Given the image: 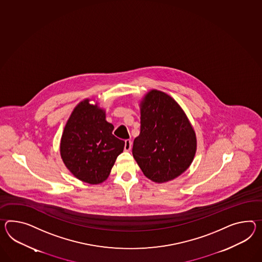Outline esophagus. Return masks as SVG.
<instances>
[{"instance_id": "obj_1", "label": "esophagus", "mask_w": 262, "mask_h": 262, "mask_svg": "<svg viewBox=\"0 0 262 262\" xmlns=\"http://www.w3.org/2000/svg\"><path fill=\"white\" fill-rule=\"evenodd\" d=\"M132 146H133V142H132V141H125V146H124V149H125V151H129V150L132 149Z\"/></svg>"}]
</instances>
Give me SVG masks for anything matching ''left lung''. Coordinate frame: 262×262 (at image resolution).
<instances>
[{"label": "left lung", "instance_id": "obj_1", "mask_svg": "<svg viewBox=\"0 0 262 262\" xmlns=\"http://www.w3.org/2000/svg\"><path fill=\"white\" fill-rule=\"evenodd\" d=\"M196 135L172 97L152 90L141 105V130L133 154L145 176L156 183L178 177L190 166Z\"/></svg>", "mask_w": 262, "mask_h": 262}]
</instances>
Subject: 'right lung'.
I'll return each instance as SVG.
<instances>
[{
    "label": "right lung",
    "mask_w": 262,
    "mask_h": 262,
    "mask_svg": "<svg viewBox=\"0 0 262 262\" xmlns=\"http://www.w3.org/2000/svg\"><path fill=\"white\" fill-rule=\"evenodd\" d=\"M105 113L89 99L79 103L67 122L60 141L65 166L77 179L91 185L105 181L125 142L113 134Z\"/></svg>",
    "instance_id": "right-lung-1"
}]
</instances>
